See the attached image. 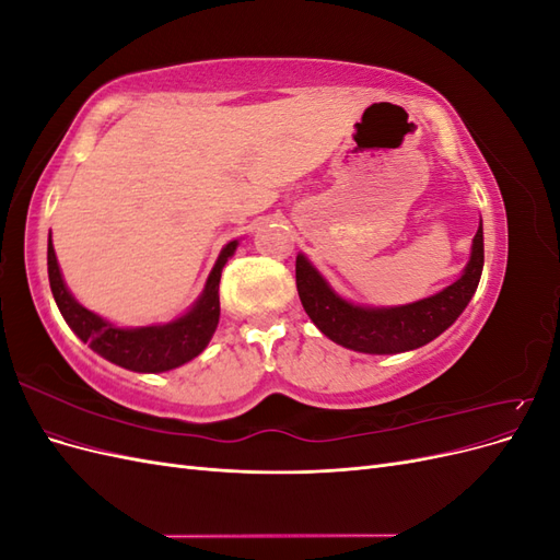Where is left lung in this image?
Segmentation results:
<instances>
[{"label": "left lung", "mask_w": 560, "mask_h": 560, "mask_svg": "<svg viewBox=\"0 0 560 560\" xmlns=\"http://www.w3.org/2000/svg\"><path fill=\"white\" fill-rule=\"evenodd\" d=\"M483 270V229L479 226L471 243V257L460 280L448 284L444 292L397 308H362L336 296L329 284L308 259L296 257V290L315 327L329 336L334 343L369 352L393 354L430 343L467 308L481 280Z\"/></svg>", "instance_id": "left-lung-1"}]
</instances>
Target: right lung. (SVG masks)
<instances>
[{"mask_svg": "<svg viewBox=\"0 0 560 560\" xmlns=\"http://www.w3.org/2000/svg\"><path fill=\"white\" fill-rule=\"evenodd\" d=\"M235 247H238V241L229 243L219 254L196 306L179 319L167 322V325L121 329L79 306L62 282L54 243L50 241L48 282L65 322L83 343H89L97 354H103L105 360L118 366L140 371V374H159V371H171L194 360L210 343L219 322V280H222V268Z\"/></svg>", "mask_w": 560, "mask_h": 560, "instance_id": "add662e5", "label": "right lung"}]
</instances>
